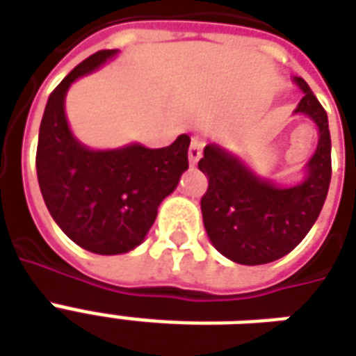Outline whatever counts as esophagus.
<instances>
[{
	"label": "esophagus",
	"mask_w": 356,
	"mask_h": 356,
	"mask_svg": "<svg viewBox=\"0 0 356 356\" xmlns=\"http://www.w3.org/2000/svg\"><path fill=\"white\" fill-rule=\"evenodd\" d=\"M200 158H202V143L198 139H193L191 147H188V162H191V165H194V163L198 162Z\"/></svg>",
	"instance_id": "34e87169"
}]
</instances>
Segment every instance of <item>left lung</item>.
<instances>
[{
  "instance_id": "1",
  "label": "left lung",
  "mask_w": 356,
  "mask_h": 356,
  "mask_svg": "<svg viewBox=\"0 0 356 356\" xmlns=\"http://www.w3.org/2000/svg\"><path fill=\"white\" fill-rule=\"evenodd\" d=\"M296 83L303 91L296 112L313 118L321 133L301 185L282 188L263 181L217 145L204 148V158L198 162L208 177V191L200 200L206 232L217 252L240 265H263L290 254L311 231L328 194V116L307 81L296 78Z\"/></svg>"
}]
</instances>
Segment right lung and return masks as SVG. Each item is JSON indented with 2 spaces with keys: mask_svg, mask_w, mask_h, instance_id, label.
I'll return each mask as SVG.
<instances>
[{
  "mask_svg": "<svg viewBox=\"0 0 356 356\" xmlns=\"http://www.w3.org/2000/svg\"><path fill=\"white\" fill-rule=\"evenodd\" d=\"M116 53L97 51L53 89L35 152L38 181L51 217L72 242L99 255L139 246L158 206L188 170V135H179L165 148L131 145L118 150H89L74 139L65 116L66 91Z\"/></svg>",
  "mask_w": 356,
  "mask_h": 356,
  "instance_id": "1",
  "label": "right lung"
}]
</instances>
